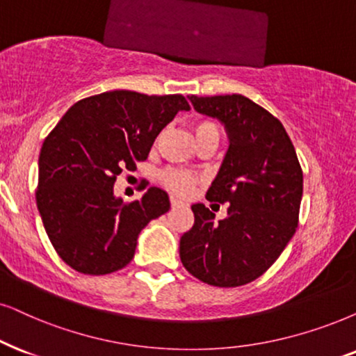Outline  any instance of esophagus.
Wrapping results in <instances>:
<instances>
[{"label":"esophagus","instance_id":"esophagus-1","mask_svg":"<svg viewBox=\"0 0 356 356\" xmlns=\"http://www.w3.org/2000/svg\"><path fill=\"white\" fill-rule=\"evenodd\" d=\"M170 205H172V207H179V205H186V204H184L182 200L175 199V197H170Z\"/></svg>","mask_w":356,"mask_h":356}]
</instances>
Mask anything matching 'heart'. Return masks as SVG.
<instances>
[{
    "label": "heart",
    "mask_w": 356,
    "mask_h": 356,
    "mask_svg": "<svg viewBox=\"0 0 356 356\" xmlns=\"http://www.w3.org/2000/svg\"><path fill=\"white\" fill-rule=\"evenodd\" d=\"M193 134H195L197 139L207 138V136H215L220 138V129L218 126L211 121H199L195 126H193ZM164 186L169 187L170 191L175 193H181V195H187V193L192 192L193 186H195L199 177H197L193 172H187V170H177V169H169L163 172L161 175Z\"/></svg>",
    "instance_id": "obj_1"
}]
</instances>
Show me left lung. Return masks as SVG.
Instances as JSON below:
<instances>
[{"mask_svg": "<svg viewBox=\"0 0 356 356\" xmlns=\"http://www.w3.org/2000/svg\"><path fill=\"white\" fill-rule=\"evenodd\" d=\"M193 110L225 126L228 149L207 200L230 204L215 222L193 204L195 222L181 238L179 254L192 276L210 286L248 284L284 251L298 228L302 169L281 121L243 95L195 97Z\"/></svg>", "mask_w": 356, "mask_h": 356, "instance_id": "8db88e82", "label": "left lung"}]
</instances>
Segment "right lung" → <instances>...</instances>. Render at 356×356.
Wrapping results in <instances>:
<instances>
[{"label":"right lung","instance_id":"1","mask_svg":"<svg viewBox=\"0 0 356 356\" xmlns=\"http://www.w3.org/2000/svg\"><path fill=\"white\" fill-rule=\"evenodd\" d=\"M182 95L113 90L69 108L39 156L38 210L57 254L75 271L100 276L133 259L138 236L170 209L168 192L149 187L124 204L116 177L146 161L152 143L179 111Z\"/></svg>","mask_w":356,"mask_h":356}]
</instances>
